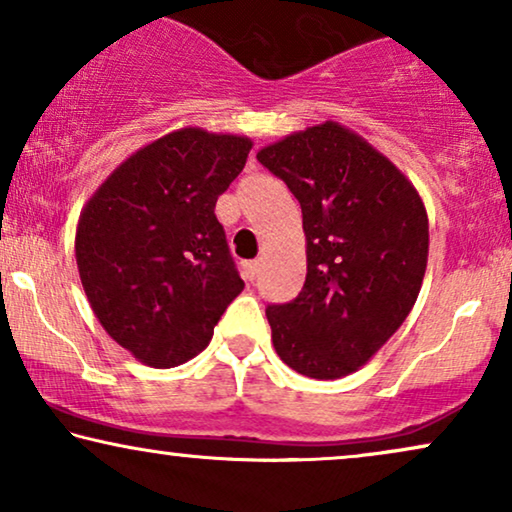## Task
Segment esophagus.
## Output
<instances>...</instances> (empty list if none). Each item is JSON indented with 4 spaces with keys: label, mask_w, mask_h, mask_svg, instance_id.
Returning a JSON list of instances; mask_svg holds the SVG:
<instances>
[{
    "label": "esophagus",
    "mask_w": 512,
    "mask_h": 512,
    "mask_svg": "<svg viewBox=\"0 0 512 512\" xmlns=\"http://www.w3.org/2000/svg\"><path fill=\"white\" fill-rule=\"evenodd\" d=\"M258 270H261V261H247V263H244V275H247V279H251V282L256 279Z\"/></svg>",
    "instance_id": "esophagus-1"
}]
</instances>
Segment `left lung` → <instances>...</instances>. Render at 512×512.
Returning <instances> with one entry per match:
<instances>
[{
  "mask_svg": "<svg viewBox=\"0 0 512 512\" xmlns=\"http://www.w3.org/2000/svg\"><path fill=\"white\" fill-rule=\"evenodd\" d=\"M303 209L307 277L268 305L286 366L340 380L382 349L408 317L429 258V216L412 181L345 125H312L256 153Z\"/></svg>",
  "mask_w": 512,
  "mask_h": 512,
  "instance_id": "8db88e82",
  "label": "left lung"
}]
</instances>
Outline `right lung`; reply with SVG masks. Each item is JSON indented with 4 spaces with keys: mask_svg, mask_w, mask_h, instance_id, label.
Instances as JSON below:
<instances>
[{
    "mask_svg": "<svg viewBox=\"0 0 512 512\" xmlns=\"http://www.w3.org/2000/svg\"><path fill=\"white\" fill-rule=\"evenodd\" d=\"M251 139L181 128L125 158L90 195L76 265L97 321L151 368L209 345L244 282L214 207L242 172Z\"/></svg>",
    "mask_w": 512,
    "mask_h": 512,
    "instance_id": "right-lung-1",
    "label": "right lung"
}]
</instances>
